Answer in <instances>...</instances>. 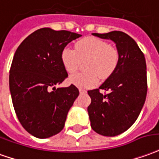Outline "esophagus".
Segmentation results:
<instances>
[{
  "label": "esophagus",
  "mask_w": 159,
  "mask_h": 159,
  "mask_svg": "<svg viewBox=\"0 0 159 159\" xmlns=\"http://www.w3.org/2000/svg\"><path fill=\"white\" fill-rule=\"evenodd\" d=\"M79 92H80V94H84V93H86L87 91L85 90L84 89H79Z\"/></svg>",
  "instance_id": "1"
}]
</instances>
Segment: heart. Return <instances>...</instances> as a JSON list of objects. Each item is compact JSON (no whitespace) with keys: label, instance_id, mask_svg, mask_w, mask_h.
I'll list each match as a JSON object with an SVG mask.
<instances>
[{"label":"heart","instance_id":"obj_1","mask_svg":"<svg viewBox=\"0 0 159 159\" xmlns=\"http://www.w3.org/2000/svg\"><path fill=\"white\" fill-rule=\"evenodd\" d=\"M118 49L110 46L105 40L98 38H85L75 45V50L65 47L61 53V60L66 71L74 73L81 61L87 60L85 70L70 77V83L78 87H93L99 83V76L102 79L110 76L120 62Z\"/></svg>","mask_w":159,"mask_h":159}]
</instances>
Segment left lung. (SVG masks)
<instances>
[{"instance_id": "1", "label": "left lung", "mask_w": 159, "mask_h": 159, "mask_svg": "<svg viewBox=\"0 0 159 159\" xmlns=\"http://www.w3.org/2000/svg\"><path fill=\"white\" fill-rule=\"evenodd\" d=\"M93 35L114 41L120 55L114 73L99 89L88 91L91 98L88 113L92 129L103 136L114 137L132 126L144 106L147 93L145 58L137 43L123 32ZM100 89L109 93L102 94Z\"/></svg>"}]
</instances>
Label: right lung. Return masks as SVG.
Listing matches in <instances>:
<instances>
[{
    "instance_id": "1",
    "label": "right lung",
    "mask_w": 159,
    "mask_h": 159,
    "mask_svg": "<svg viewBox=\"0 0 159 159\" xmlns=\"http://www.w3.org/2000/svg\"><path fill=\"white\" fill-rule=\"evenodd\" d=\"M82 35L69 31L40 28L25 38L14 53L9 71V89L18 120L39 139L56 135L64 126L78 89L57 88L68 77L61 53Z\"/></svg>"
}]
</instances>
